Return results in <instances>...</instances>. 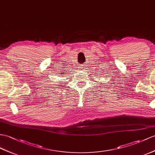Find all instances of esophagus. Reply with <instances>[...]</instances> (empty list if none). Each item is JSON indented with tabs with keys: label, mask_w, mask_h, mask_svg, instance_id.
Listing matches in <instances>:
<instances>
[{
	"label": "esophagus",
	"mask_w": 155,
	"mask_h": 155,
	"mask_svg": "<svg viewBox=\"0 0 155 155\" xmlns=\"http://www.w3.org/2000/svg\"><path fill=\"white\" fill-rule=\"evenodd\" d=\"M86 66H84V65H82L81 66V68L83 70H85V69H86V68H85Z\"/></svg>",
	"instance_id": "34e87169"
}]
</instances>
